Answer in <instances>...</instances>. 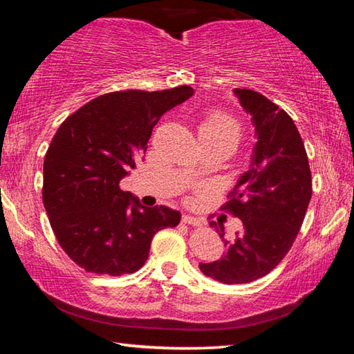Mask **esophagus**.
Segmentation results:
<instances>
[{"label": "esophagus", "instance_id": "esophagus-1", "mask_svg": "<svg viewBox=\"0 0 354 354\" xmlns=\"http://www.w3.org/2000/svg\"><path fill=\"white\" fill-rule=\"evenodd\" d=\"M183 223L192 225V226H203V220L192 217V215H183Z\"/></svg>", "mask_w": 354, "mask_h": 354}]
</instances>
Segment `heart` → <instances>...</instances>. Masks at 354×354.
I'll return each mask as SVG.
<instances>
[{
  "mask_svg": "<svg viewBox=\"0 0 354 354\" xmlns=\"http://www.w3.org/2000/svg\"><path fill=\"white\" fill-rule=\"evenodd\" d=\"M200 134L230 139L237 145L242 136V127L239 123V120L230 115V113L220 109H212L206 113L205 120H203Z\"/></svg>",
  "mask_w": 354,
  "mask_h": 354,
  "instance_id": "obj_1",
  "label": "heart"
}]
</instances>
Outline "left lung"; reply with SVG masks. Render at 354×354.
<instances>
[{
    "label": "left lung",
    "mask_w": 354,
    "mask_h": 354,
    "mask_svg": "<svg viewBox=\"0 0 354 354\" xmlns=\"http://www.w3.org/2000/svg\"><path fill=\"white\" fill-rule=\"evenodd\" d=\"M234 95L251 115L257 142L250 169L225 206L242 220V231L226 241L223 225L209 223L218 231L226 253L218 261L201 262L200 270L223 284L251 283L270 273L295 242L313 196L308 154L289 113L250 88H234Z\"/></svg>",
    "instance_id": "8db88e82"
}]
</instances>
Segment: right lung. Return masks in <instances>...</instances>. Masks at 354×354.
Here are the masks:
<instances>
[{
	"label": "right lung",
	"instance_id": "add662e5",
	"mask_svg": "<svg viewBox=\"0 0 354 354\" xmlns=\"http://www.w3.org/2000/svg\"><path fill=\"white\" fill-rule=\"evenodd\" d=\"M194 88L111 92L65 118L44 162V206L59 245L86 272L134 273L148 259L154 234L178 226L181 214L147 207L120 181L136 169L167 111Z\"/></svg>",
	"mask_w": 354,
	"mask_h": 354
}]
</instances>
